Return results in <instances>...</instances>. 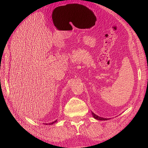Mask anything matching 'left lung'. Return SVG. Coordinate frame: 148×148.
<instances>
[{"label":"left lung","instance_id":"left-lung-1","mask_svg":"<svg viewBox=\"0 0 148 148\" xmlns=\"http://www.w3.org/2000/svg\"><path fill=\"white\" fill-rule=\"evenodd\" d=\"M92 114L93 117L95 118V119H97V120H107V119H106V118H103V117H99V116L96 115V114H94L93 112H92Z\"/></svg>","mask_w":148,"mask_h":148}]
</instances>
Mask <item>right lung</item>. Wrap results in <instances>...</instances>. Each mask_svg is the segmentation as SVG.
I'll use <instances>...</instances> for the list:
<instances>
[{
  "label": "right lung",
  "instance_id": "obj_1",
  "mask_svg": "<svg viewBox=\"0 0 148 148\" xmlns=\"http://www.w3.org/2000/svg\"><path fill=\"white\" fill-rule=\"evenodd\" d=\"M57 122V120H55L54 122H52V123H49V125H52V124H53L54 123H56ZM46 125H47V123H46Z\"/></svg>",
  "mask_w": 148,
  "mask_h": 148
}]
</instances>
